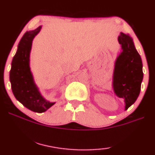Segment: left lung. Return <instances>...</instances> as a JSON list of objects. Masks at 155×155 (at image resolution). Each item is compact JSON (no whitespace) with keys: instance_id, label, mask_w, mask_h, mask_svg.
Instances as JSON below:
<instances>
[{"instance_id":"1","label":"left lung","mask_w":155,"mask_h":155,"mask_svg":"<svg viewBox=\"0 0 155 155\" xmlns=\"http://www.w3.org/2000/svg\"><path fill=\"white\" fill-rule=\"evenodd\" d=\"M118 41L122 52L116 60L113 87L116 95L124 99L125 110H127L140 95L143 79L142 63L129 35L121 33Z\"/></svg>"}]
</instances>
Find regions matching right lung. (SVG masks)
<instances>
[{
    "label": "right lung",
    "mask_w": 155,
    "mask_h": 155,
    "mask_svg": "<svg viewBox=\"0 0 155 155\" xmlns=\"http://www.w3.org/2000/svg\"><path fill=\"white\" fill-rule=\"evenodd\" d=\"M41 28V26H39L24 34L12 60L10 71V81L15 97L28 109L39 113L46 111L55 104L46 101L41 95L30 71L29 55L32 41Z\"/></svg>",
    "instance_id": "obj_1"
}]
</instances>
